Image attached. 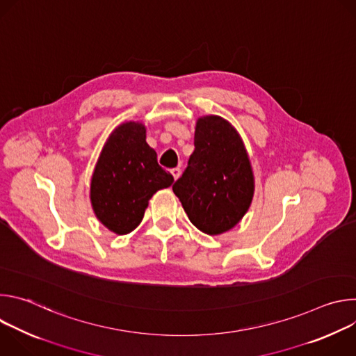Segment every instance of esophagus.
Masks as SVG:
<instances>
[{
  "label": "esophagus",
  "instance_id": "34e87169",
  "mask_svg": "<svg viewBox=\"0 0 356 356\" xmlns=\"http://www.w3.org/2000/svg\"><path fill=\"white\" fill-rule=\"evenodd\" d=\"M180 173H181V170H180V168H175V169H172V175H173V177H175V180H177V179H179V176H180Z\"/></svg>",
  "mask_w": 356,
  "mask_h": 356
}]
</instances>
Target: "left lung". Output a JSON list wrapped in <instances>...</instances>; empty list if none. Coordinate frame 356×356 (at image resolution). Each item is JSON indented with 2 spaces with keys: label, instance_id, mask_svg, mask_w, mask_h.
Here are the masks:
<instances>
[{
  "label": "left lung",
  "instance_id": "obj_1",
  "mask_svg": "<svg viewBox=\"0 0 356 356\" xmlns=\"http://www.w3.org/2000/svg\"><path fill=\"white\" fill-rule=\"evenodd\" d=\"M173 191L194 227L209 235L231 229L248 211L253 173L241 136L221 117L197 121L194 152Z\"/></svg>",
  "mask_w": 356,
  "mask_h": 356
}]
</instances>
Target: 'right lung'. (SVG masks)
Masks as SVG:
<instances>
[{
	"label": "right lung",
	"mask_w": 356,
	"mask_h": 356,
	"mask_svg": "<svg viewBox=\"0 0 356 356\" xmlns=\"http://www.w3.org/2000/svg\"><path fill=\"white\" fill-rule=\"evenodd\" d=\"M173 183L146 143L142 124L127 122L108 138L92 173L91 204L110 231L124 235L142 221L149 198Z\"/></svg>",
	"instance_id": "right-lung-1"
}]
</instances>
